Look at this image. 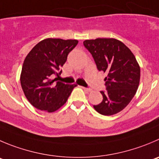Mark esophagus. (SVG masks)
Listing matches in <instances>:
<instances>
[{
    "mask_svg": "<svg viewBox=\"0 0 159 159\" xmlns=\"http://www.w3.org/2000/svg\"><path fill=\"white\" fill-rule=\"evenodd\" d=\"M83 89H84V90H86V91H88V92H90L92 90L90 88H87V87H83Z\"/></svg>",
    "mask_w": 159,
    "mask_h": 159,
    "instance_id": "34e87169",
    "label": "esophagus"
}]
</instances>
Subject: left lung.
<instances>
[{"mask_svg":"<svg viewBox=\"0 0 159 159\" xmlns=\"http://www.w3.org/2000/svg\"><path fill=\"white\" fill-rule=\"evenodd\" d=\"M84 45L92 54L97 69L106 72L103 100L93 105L98 113L111 116L126 108L138 88L140 69L135 56L122 42L114 38L87 40Z\"/></svg>","mask_w":159,"mask_h":159,"instance_id":"8db88e82","label":"left lung"}]
</instances>
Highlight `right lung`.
<instances>
[{
  "mask_svg": "<svg viewBox=\"0 0 159 159\" xmlns=\"http://www.w3.org/2000/svg\"><path fill=\"white\" fill-rule=\"evenodd\" d=\"M76 40L48 38L39 42L24 60L20 82L25 98L33 107L53 112L66 104L75 84H65L52 80L61 75L69 53Z\"/></svg>",
  "mask_w": 159,
  "mask_h": 159,
  "instance_id": "add662e5",
  "label": "right lung"
}]
</instances>
